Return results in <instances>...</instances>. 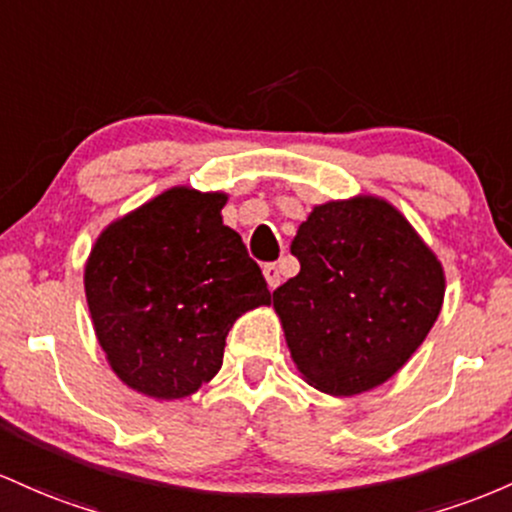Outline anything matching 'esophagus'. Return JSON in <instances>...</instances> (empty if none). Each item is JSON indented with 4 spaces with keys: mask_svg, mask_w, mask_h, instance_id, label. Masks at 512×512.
Masks as SVG:
<instances>
[{
    "mask_svg": "<svg viewBox=\"0 0 512 512\" xmlns=\"http://www.w3.org/2000/svg\"><path fill=\"white\" fill-rule=\"evenodd\" d=\"M263 278H266L268 287L275 290V287L280 285V268L275 266V263H266V266H263Z\"/></svg>",
    "mask_w": 512,
    "mask_h": 512,
    "instance_id": "1",
    "label": "esophagus"
}]
</instances>
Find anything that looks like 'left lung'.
Instances as JSON below:
<instances>
[{
  "instance_id": "obj_1",
  "label": "left lung",
  "mask_w": 512,
  "mask_h": 512,
  "mask_svg": "<svg viewBox=\"0 0 512 512\" xmlns=\"http://www.w3.org/2000/svg\"><path fill=\"white\" fill-rule=\"evenodd\" d=\"M300 273L273 292L302 380L331 396L370 392L426 341L445 271L411 222L377 195L314 205L290 246Z\"/></svg>"
}]
</instances>
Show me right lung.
Returning a JSON list of instances; mask_svg holds the SVG:
<instances>
[{
	"instance_id": "obj_1",
	"label": "right lung",
	"mask_w": 512,
	"mask_h": 512,
	"mask_svg": "<svg viewBox=\"0 0 512 512\" xmlns=\"http://www.w3.org/2000/svg\"><path fill=\"white\" fill-rule=\"evenodd\" d=\"M227 193L174 186L108 225L91 246L84 292L118 380L159 401L220 372L241 314L271 304L261 268L222 222Z\"/></svg>"
}]
</instances>
